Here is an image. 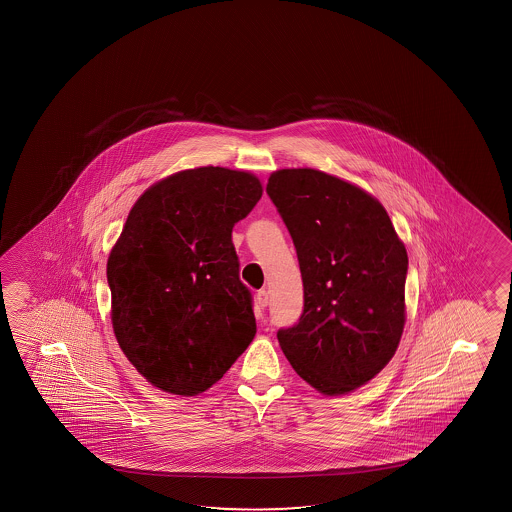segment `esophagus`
Returning <instances> with one entry per match:
<instances>
[{
  "label": "esophagus",
  "instance_id": "obj_1",
  "mask_svg": "<svg viewBox=\"0 0 512 512\" xmlns=\"http://www.w3.org/2000/svg\"><path fill=\"white\" fill-rule=\"evenodd\" d=\"M255 301L259 304V308H266L267 304H269V292L267 290H259L257 295H255Z\"/></svg>",
  "mask_w": 512,
  "mask_h": 512
}]
</instances>
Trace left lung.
<instances>
[{"instance_id":"8db88e82","label":"left lung","mask_w":512,"mask_h":512,"mask_svg":"<svg viewBox=\"0 0 512 512\" xmlns=\"http://www.w3.org/2000/svg\"><path fill=\"white\" fill-rule=\"evenodd\" d=\"M267 196L294 241L304 309L278 330L294 371L325 395L371 381L406 322L407 252L378 199L316 169H280Z\"/></svg>"}]
</instances>
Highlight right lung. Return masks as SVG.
Listing matches in <instances>:
<instances>
[{
	"mask_svg": "<svg viewBox=\"0 0 512 512\" xmlns=\"http://www.w3.org/2000/svg\"><path fill=\"white\" fill-rule=\"evenodd\" d=\"M262 196L257 176L180 171L136 201L106 264L113 332L152 385L197 395L215 385L257 332L239 280L232 227Z\"/></svg>",
	"mask_w": 512,
	"mask_h": 512,
	"instance_id": "obj_1",
	"label": "right lung"
}]
</instances>
